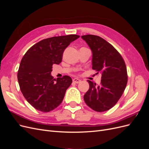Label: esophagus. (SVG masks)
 I'll list each match as a JSON object with an SVG mask.
<instances>
[{"label": "esophagus", "instance_id": "1", "mask_svg": "<svg viewBox=\"0 0 149 149\" xmlns=\"http://www.w3.org/2000/svg\"><path fill=\"white\" fill-rule=\"evenodd\" d=\"M73 83H74L78 84V83H79L81 82V80L79 79H78V78H74V79H73Z\"/></svg>", "mask_w": 149, "mask_h": 149}]
</instances>
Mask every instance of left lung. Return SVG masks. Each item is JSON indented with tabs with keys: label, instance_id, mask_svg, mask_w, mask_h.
<instances>
[{
	"label": "left lung",
	"instance_id": "obj_1",
	"mask_svg": "<svg viewBox=\"0 0 149 149\" xmlns=\"http://www.w3.org/2000/svg\"><path fill=\"white\" fill-rule=\"evenodd\" d=\"M81 38L92 50V68L101 74L100 85L88 81L89 89L84 96V102L96 112L108 111L118 102L127 85L125 61L111 44L99 36L86 35Z\"/></svg>",
	"mask_w": 149,
	"mask_h": 149
}]
</instances>
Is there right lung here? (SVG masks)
<instances>
[{
  "label": "right lung",
  "instance_id": "1",
  "mask_svg": "<svg viewBox=\"0 0 149 149\" xmlns=\"http://www.w3.org/2000/svg\"><path fill=\"white\" fill-rule=\"evenodd\" d=\"M79 37L68 35L43 39L30 47L22 58L18 81L24 97L36 109L48 112L63 101L72 79L68 76L54 79L52 66L60 63L65 49Z\"/></svg>",
  "mask_w": 149,
  "mask_h": 149
}]
</instances>
